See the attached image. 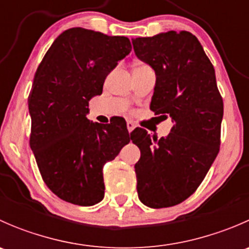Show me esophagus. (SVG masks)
Masks as SVG:
<instances>
[{
  "instance_id": "34e87169",
  "label": "esophagus",
  "mask_w": 249,
  "mask_h": 249,
  "mask_svg": "<svg viewBox=\"0 0 249 249\" xmlns=\"http://www.w3.org/2000/svg\"><path fill=\"white\" fill-rule=\"evenodd\" d=\"M126 127H127V130H129V132H131L132 130L136 127V124H135L134 122H130V120H129V122L126 123Z\"/></svg>"
}]
</instances>
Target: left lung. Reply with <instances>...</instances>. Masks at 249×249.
I'll return each mask as SVG.
<instances>
[{"label":"left lung","mask_w":249,"mask_h":249,"mask_svg":"<svg viewBox=\"0 0 249 249\" xmlns=\"http://www.w3.org/2000/svg\"><path fill=\"white\" fill-rule=\"evenodd\" d=\"M132 46L157 76L150 109L173 122L159 140L141 127L131 132L141 150L139 199L148 207H171L194 194L219 152L223 99L213 65L190 32L139 37Z\"/></svg>","instance_id":"obj_1"}]
</instances>
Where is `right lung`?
Masks as SVG:
<instances>
[{"instance_id": "right-lung-1", "label": "right lung", "mask_w": 249, "mask_h": 249, "mask_svg": "<svg viewBox=\"0 0 249 249\" xmlns=\"http://www.w3.org/2000/svg\"><path fill=\"white\" fill-rule=\"evenodd\" d=\"M127 37L83 27L62 32L35 73L29 95L30 147L47 187L64 201L92 206L105 196L104 170L130 142L126 123L88 120L89 101L131 52Z\"/></svg>"}]
</instances>
